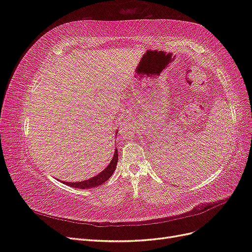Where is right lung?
Wrapping results in <instances>:
<instances>
[{"label":"right lung","instance_id":"right-lung-1","mask_svg":"<svg viewBox=\"0 0 252 252\" xmlns=\"http://www.w3.org/2000/svg\"><path fill=\"white\" fill-rule=\"evenodd\" d=\"M117 164H118V149L116 148L114 149V155H113L111 162L108 164V166L106 167V168L102 172L94 175V177H93L89 180L83 181V182H73V183L64 182V183H66L67 186H70L73 188H80V189H88V188H93V187H97V186L102 185L103 183H105L111 177L114 170H116Z\"/></svg>","mask_w":252,"mask_h":252}]
</instances>
